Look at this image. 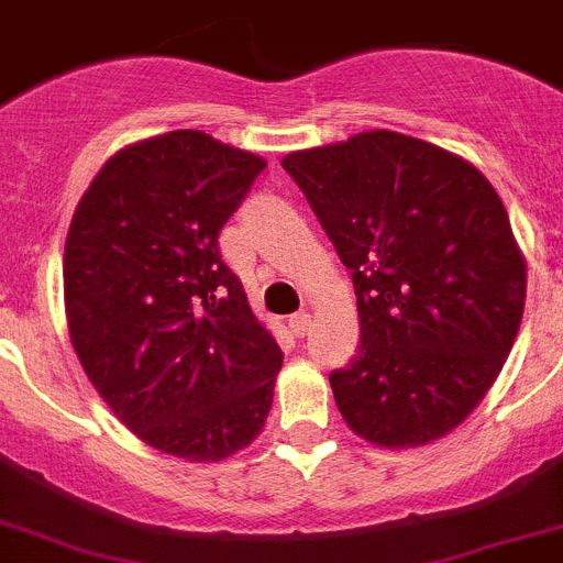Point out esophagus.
<instances>
[{"label": "esophagus", "instance_id": "34e87169", "mask_svg": "<svg viewBox=\"0 0 563 563\" xmlns=\"http://www.w3.org/2000/svg\"><path fill=\"white\" fill-rule=\"evenodd\" d=\"M290 332L296 334V338H307V334L312 332V316H307V312H298V316H292Z\"/></svg>", "mask_w": 563, "mask_h": 563}]
</instances>
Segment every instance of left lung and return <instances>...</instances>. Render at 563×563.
<instances>
[{
	"mask_svg": "<svg viewBox=\"0 0 563 563\" xmlns=\"http://www.w3.org/2000/svg\"><path fill=\"white\" fill-rule=\"evenodd\" d=\"M354 278L360 349L332 371L340 416L401 450L450 435L517 340L528 267L486 175L396 131L282 158Z\"/></svg>",
	"mask_w": 563,
	"mask_h": 563,
	"instance_id": "1",
	"label": "left lung"
}]
</instances>
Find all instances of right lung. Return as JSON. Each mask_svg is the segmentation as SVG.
I'll list each match as a JSON object with an SVG mask.
<instances>
[{"label":"right lung","mask_w":563,"mask_h":563,"mask_svg":"<svg viewBox=\"0 0 563 563\" xmlns=\"http://www.w3.org/2000/svg\"><path fill=\"white\" fill-rule=\"evenodd\" d=\"M267 167L203 131L113 153L71 218L69 338L113 416L147 446L218 463L265 427L282 349L218 236Z\"/></svg>","instance_id":"1"}]
</instances>
